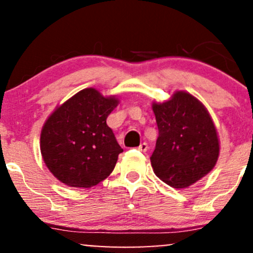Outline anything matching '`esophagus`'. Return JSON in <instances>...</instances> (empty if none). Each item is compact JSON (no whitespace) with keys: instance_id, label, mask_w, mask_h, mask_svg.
<instances>
[{"instance_id":"34e87169","label":"esophagus","mask_w":253,"mask_h":253,"mask_svg":"<svg viewBox=\"0 0 253 253\" xmlns=\"http://www.w3.org/2000/svg\"><path fill=\"white\" fill-rule=\"evenodd\" d=\"M148 144H147V143H140V144H139V147H138V150H140V151H142V153H145V151H147L148 150Z\"/></svg>"}]
</instances>
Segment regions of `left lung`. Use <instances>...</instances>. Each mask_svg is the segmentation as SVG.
I'll return each mask as SVG.
<instances>
[{
    "instance_id": "left-lung-1",
    "label": "left lung",
    "mask_w": 253,
    "mask_h": 253,
    "mask_svg": "<svg viewBox=\"0 0 253 253\" xmlns=\"http://www.w3.org/2000/svg\"><path fill=\"white\" fill-rule=\"evenodd\" d=\"M159 137L150 161L154 172L173 188H188L205 177L219 155L217 131L206 108L187 92L153 104Z\"/></svg>"
}]
</instances>
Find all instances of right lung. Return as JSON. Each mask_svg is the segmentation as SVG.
Returning <instances> with one entry per match:
<instances>
[{"instance_id": "obj_1", "label": "right lung", "mask_w": 253, "mask_h": 253, "mask_svg": "<svg viewBox=\"0 0 253 253\" xmlns=\"http://www.w3.org/2000/svg\"><path fill=\"white\" fill-rule=\"evenodd\" d=\"M119 100L97 89L76 93L47 119L41 131V154L55 178L78 188H91L113 172L124 149L106 125Z\"/></svg>"}]
</instances>
